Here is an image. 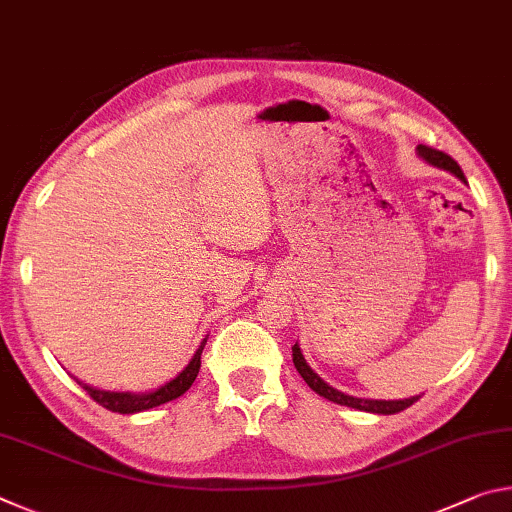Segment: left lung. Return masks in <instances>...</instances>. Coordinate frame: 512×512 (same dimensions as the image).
I'll return each instance as SVG.
<instances>
[{
	"mask_svg": "<svg viewBox=\"0 0 512 512\" xmlns=\"http://www.w3.org/2000/svg\"><path fill=\"white\" fill-rule=\"evenodd\" d=\"M418 155H420L422 160H427L429 164H433V167L454 173L456 178H461L463 183H465L463 171H461V167H458V162L452 158V155H447V153L438 151V149H431V146H424V144L418 146ZM291 350H293V366H296V370L300 372V377L307 381V386L311 388V391L318 393L320 397H325V400H329V402H336V404H341V406H350V409L368 411V413L393 415V413H400L404 409H409V406L413 402H418V397H420V395H415V397H406V400H361V397L345 395V393L336 391V388L329 386L327 381L320 379L316 372L309 368V363L305 361V357H302L298 343L293 345Z\"/></svg>",
	"mask_w": 512,
	"mask_h": 512,
	"instance_id": "8db88e82",
	"label": "left lung"
}]
</instances>
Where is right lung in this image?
I'll return each mask as SVG.
<instances>
[{
  "mask_svg": "<svg viewBox=\"0 0 512 512\" xmlns=\"http://www.w3.org/2000/svg\"><path fill=\"white\" fill-rule=\"evenodd\" d=\"M207 339H203V343L198 345L196 354L192 357V361L187 363L183 372H178L176 377H173L171 381H167V384L155 388V391L151 393H115V391H99V388H92L88 384H83V381H79V384L88 391V395L92 397L94 402L101 404L103 409H108L112 413H140V411H149L153 409V406H160V404H167L171 400H176V397H180L183 393L189 391V386L194 384V379L198 375V368H201V354H203V348H205Z\"/></svg>",
  "mask_w": 512,
  "mask_h": 512,
  "instance_id": "1",
  "label": "right lung"
}]
</instances>
